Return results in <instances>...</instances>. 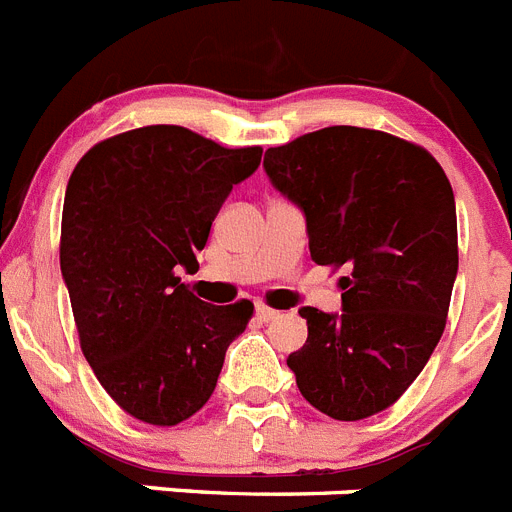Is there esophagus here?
<instances>
[{
	"mask_svg": "<svg viewBox=\"0 0 512 512\" xmlns=\"http://www.w3.org/2000/svg\"><path fill=\"white\" fill-rule=\"evenodd\" d=\"M256 318H259V321H264V323H269V321H274V318H279V310H274V308H269V305L259 303V305H256Z\"/></svg>",
	"mask_w": 512,
	"mask_h": 512,
	"instance_id": "obj_1",
	"label": "esophagus"
}]
</instances>
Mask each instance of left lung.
<instances>
[{
    "instance_id": "obj_1",
    "label": "left lung",
    "mask_w": 512,
    "mask_h": 512,
    "mask_svg": "<svg viewBox=\"0 0 512 512\" xmlns=\"http://www.w3.org/2000/svg\"><path fill=\"white\" fill-rule=\"evenodd\" d=\"M264 170L303 209L313 261L347 269L339 316L300 308L308 339L287 365L318 412L373 417L412 386L443 336L458 272L451 183L425 147L360 126L269 147Z\"/></svg>"
}]
</instances>
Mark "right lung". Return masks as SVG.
Here are the masks:
<instances>
[{
	"label": "right lung",
	"instance_id": "right-lung-1",
	"mask_svg": "<svg viewBox=\"0 0 512 512\" xmlns=\"http://www.w3.org/2000/svg\"><path fill=\"white\" fill-rule=\"evenodd\" d=\"M261 147L142 126L82 155L61 212V277L95 378L139 422L173 427L212 396L251 300L209 305L178 277L199 269L212 222Z\"/></svg>",
	"mask_w": 512,
	"mask_h": 512
}]
</instances>
